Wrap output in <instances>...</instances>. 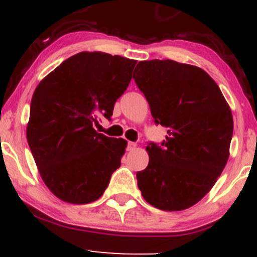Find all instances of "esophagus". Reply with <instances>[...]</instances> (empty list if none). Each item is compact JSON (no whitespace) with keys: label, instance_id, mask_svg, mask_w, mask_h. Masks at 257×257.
Instances as JSON below:
<instances>
[{"label":"esophagus","instance_id":"esophagus-1","mask_svg":"<svg viewBox=\"0 0 257 257\" xmlns=\"http://www.w3.org/2000/svg\"><path fill=\"white\" fill-rule=\"evenodd\" d=\"M137 149V144L135 143H128V151H133Z\"/></svg>","mask_w":257,"mask_h":257}]
</instances>
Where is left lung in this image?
Here are the masks:
<instances>
[{"mask_svg": "<svg viewBox=\"0 0 257 257\" xmlns=\"http://www.w3.org/2000/svg\"><path fill=\"white\" fill-rule=\"evenodd\" d=\"M135 83L157 124L168 128L162 146L146 147L149 166L138 172V186L149 204L180 211L213 188L229 157L231 108L204 70L173 60L140 61Z\"/></svg>", "mask_w": 257, "mask_h": 257, "instance_id": "1", "label": "left lung"}]
</instances>
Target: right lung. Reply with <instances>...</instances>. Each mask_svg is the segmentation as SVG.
<instances>
[{"label": "right lung", "instance_id": "1", "mask_svg": "<svg viewBox=\"0 0 257 257\" xmlns=\"http://www.w3.org/2000/svg\"><path fill=\"white\" fill-rule=\"evenodd\" d=\"M137 60L102 52H81L63 61L35 89L26 138L49 191L71 204L99 199L120 166L124 139L94 129L110 118Z\"/></svg>", "mask_w": 257, "mask_h": 257}]
</instances>
